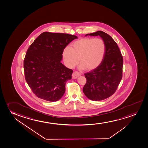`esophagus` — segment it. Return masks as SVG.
Here are the masks:
<instances>
[{
    "mask_svg": "<svg viewBox=\"0 0 148 148\" xmlns=\"http://www.w3.org/2000/svg\"><path fill=\"white\" fill-rule=\"evenodd\" d=\"M80 75L81 74L79 72H78L77 71H75L72 74V78L73 79H76L77 77H79V76H80Z\"/></svg>",
    "mask_w": 148,
    "mask_h": 148,
    "instance_id": "esophagus-1",
    "label": "esophagus"
}]
</instances>
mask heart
Returning <instances> with one entry per match:
<instances>
[{"instance_id":"obj_1","label":"heart","mask_w":148,"mask_h":148,"mask_svg":"<svg viewBox=\"0 0 148 148\" xmlns=\"http://www.w3.org/2000/svg\"><path fill=\"white\" fill-rule=\"evenodd\" d=\"M106 44L102 38H84L76 40L63 53L64 61L69 68L79 62L80 68L90 70L97 67L103 58Z\"/></svg>"}]
</instances>
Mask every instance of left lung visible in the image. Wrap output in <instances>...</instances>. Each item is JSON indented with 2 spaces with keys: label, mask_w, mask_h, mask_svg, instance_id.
<instances>
[{
  "label": "left lung",
  "mask_w": 148,
  "mask_h": 148,
  "mask_svg": "<svg viewBox=\"0 0 148 148\" xmlns=\"http://www.w3.org/2000/svg\"><path fill=\"white\" fill-rule=\"evenodd\" d=\"M99 36L106 44V51L100 65L85 73L86 83L83 91L87 98L93 101L108 98L116 91L123 76V58L116 42L102 31L86 34Z\"/></svg>",
  "instance_id": "1"
}]
</instances>
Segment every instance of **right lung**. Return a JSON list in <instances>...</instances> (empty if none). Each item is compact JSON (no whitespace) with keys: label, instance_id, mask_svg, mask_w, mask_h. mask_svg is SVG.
<instances>
[{"label":"right lung","instance_id":"obj_1","mask_svg":"<svg viewBox=\"0 0 148 148\" xmlns=\"http://www.w3.org/2000/svg\"><path fill=\"white\" fill-rule=\"evenodd\" d=\"M77 36L44 32L27 49L23 61L25 80L33 93L49 101H57L65 92L73 70L61 62L64 49Z\"/></svg>","mask_w":148,"mask_h":148}]
</instances>
